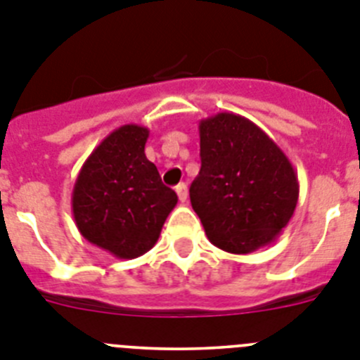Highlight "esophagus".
<instances>
[{"label":"esophagus","mask_w":360,"mask_h":360,"mask_svg":"<svg viewBox=\"0 0 360 360\" xmlns=\"http://www.w3.org/2000/svg\"><path fill=\"white\" fill-rule=\"evenodd\" d=\"M176 195H178V200H180V202H186V200H187V186H186V184H178Z\"/></svg>","instance_id":"obj_1"}]
</instances>
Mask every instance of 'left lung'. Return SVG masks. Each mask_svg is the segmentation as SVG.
I'll return each instance as SVG.
<instances>
[{"label":"left lung","instance_id":"left-lung-1","mask_svg":"<svg viewBox=\"0 0 360 360\" xmlns=\"http://www.w3.org/2000/svg\"><path fill=\"white\" fill-rule=\"evenodd\" d=\"M198 131L202 167L189 196L209 241L231 254L270 245L297 205L292 162L259 126L231 111L202 119Z\"/></svg>","mask_w":360,"mask_h":360}]
</instances>
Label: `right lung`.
I'll list each match as a JSON object with an SVG mask.
<instances>
[{"instance_id":"right-lung-1","label":"right lung","mask_w":360,"mask_h":360,"mask_svg":"<svg viewBox=\"0 0 360 360\" xmlns=\"http://www.w3.org/2000/svg\"><path fill=\"white\" fill-rule=\"evenodd\" d=\"M149 129L124 124L86 158L72 193V212L84 240L120 259L153 249L178 202L146 158Z\"/></svg>"}]
</instances>
